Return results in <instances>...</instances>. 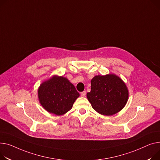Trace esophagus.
Returning a JSON list of instances; mask_svg holds the SVG:
<instances>
[{
    "label": "esophagus",
    "mask_w": 160,
    "mask_h": 160,
    "mask_svg": "<svg viewBox=\"0 0 160 160\" xmlns=\"http://www.w3.org/2000/svg\"><path fill=\"white\" fill-rule=\"evenodd\" d=\"M86 91H83V92H81V96L82 97H85V96H86Z\"/></svg>",
    "instance_id": "esophagus-1"
}]
</instances>
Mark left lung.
Masks as SVG:
<instances>
[{
    "mask_svg": "<svg viewBox=\"0 0 160 160\" xmlns=\"http://www.w3.org/2000/svg\"><path fill=\"white\" fill-rule=\"evenodd\" d=\"M87 98L92 108L102 115L111 116L120 111L129 99L125 82L114 74L97 75L91 81Z\"/></svg>",
    "mask_w": 160,
    "mask_h": 160,
    "instance_id": "obj_1",
    "label": "left lung"
}]
</instances>
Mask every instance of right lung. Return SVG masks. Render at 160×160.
<instances>
[{
	"label": "right lung",
	"instance_id": "1",
	"mask_svg": "<svg viewBox=\"0 0 160 160\" xmlns=\"http://www.w3.org/2000/svg\"><path fill=\"white\" fill-rule=\"evenodd\" d=\"M79 96L74 85L62 76H52L42 82L38 89L40 105L49 113L57 116L71 110Z\"/></svg>",
	"mask_w": 160,
	"mask_h": 160
}]
</instances>
